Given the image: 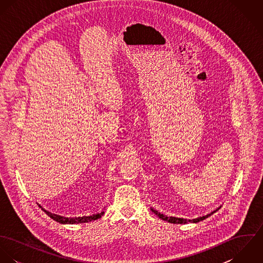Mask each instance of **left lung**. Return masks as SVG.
Returning <instances> with one entry per match:
<instances>
[{
    "instance_id": "obj_1",
    "label": "left lung",
    "mask_w": 263,
    "mask_h": 263,
    "mask_svg": "<svg viewBox=\"0 0 263 263\" xmlns=\"http://www.w3.org/2000/svg\"><path fill=\"white\" fill-rule=\"evenodd\" d=\"M220 209V208H219ZM219 209H217L216 211H214V212H212L211 214H208V215H205V216H202V217H199V218H196V219H192V220H187V219H182V218H176V217H167V216H165V215H163V214H161V213H159L158 211H156L155 209H153V208H151V210H152V212L153 213H155L160 219H162V220H164V221H166V222H169V223H171V224H187V223H198V222H200V221H203L204 219H206V218H209L211 215H213L214 213H216Z\"/></svg>"
}]
</instances>
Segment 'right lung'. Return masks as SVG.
<instances>
[{
	"label": "right lung",
	"mask_w": 263,
	"mask_h": 263,
	"mask_svg": "<svg viewBox=\"0 0 263 263\" xmlns=\"http://www.w3.org/2000/svg\"><path fill=\"white\" fill-rule=\"evenodd\" d=\"M39 208L42 209V211L48 216L50 217L52 220H54L55 222L60 223V224H82V223H88V222H91V221H95V220H98L100 219L104 212H101V213H98V214H93V215H90V216H83V217H71V218H68V217H64V216H61V215H57V214H52L46 210H44L40 204H39Z\"/></svg>",
	"instance_id": "right-lung-1"
}]
</instances>
